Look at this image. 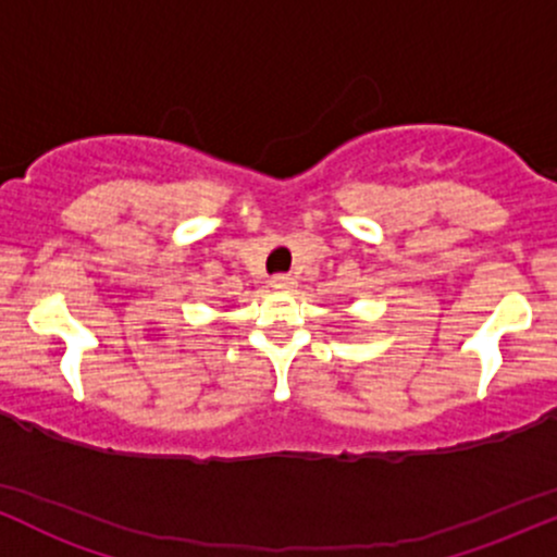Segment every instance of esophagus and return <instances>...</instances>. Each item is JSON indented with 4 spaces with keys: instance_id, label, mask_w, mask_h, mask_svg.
Here are the masks:
<instances>
[{
    "instance_id": "1",
    "label": "esophagus",
    "mask_w": 557,
    "mask_h": 557,
    "mask_svg": "<svg viewBox=\"0 0 557 557\" xmlns=\"http://www.w3.org/2000/svg\"><path fill=\"white\" fill-rule=\"evenodd\" d=\"M269 285H272V290H280V294H290V290L296 288V277H290V274H277V277L269 280Z\"/></svg>"
}]
</instances>
